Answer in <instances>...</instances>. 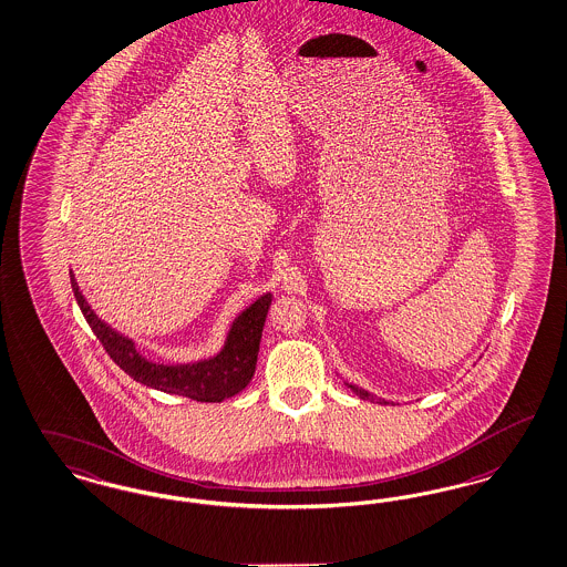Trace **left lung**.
<instances>
[{"mask_svg": "<svg viewBox=\"0 0 567 567\" xmlns=\"http://www.w3.org/2000/svg\"><path fill=\"white\" fill-rule=\"evenodd\" d=\"M348 385V390H352L358 398H362V400H367V402H377V404H390L388 400H383V398H377L374 393L371 391L362 390V388H358V385H353V383H346Z\"/></svg>", "mask_w": 567, "mask_h": 567, "instance_id": "8db88e82", "label": "left lung"}]
</instances>
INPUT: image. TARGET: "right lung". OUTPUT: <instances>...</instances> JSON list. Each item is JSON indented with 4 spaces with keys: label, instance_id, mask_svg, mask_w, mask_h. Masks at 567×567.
Listing matches in <instances>:
<instances>
[{
    "label": "right lung",
    "instance_id": "obj_1",
    "mask_svg": "<svg viewBox=\"0 0 567 567\" xmlns=\"http://www.w3.org/2000/svg\"><path fill=\"white\" fill-rule=\"evenodd\" d=\"M71 287L81 312L92 331L96 332L104 350L115 360L118 369L136 379L137 383L165 393L184 395L196 402H224L251 383L272 293L257 297L249 308L236 316L221 350L212 358L184 364H163L144 358L137 352L134 339L121 334L100 320L81 293L73 272Z\"/></svg>",
    "mask_w": 567,
    "mask_h": 567
}]
</instances>
